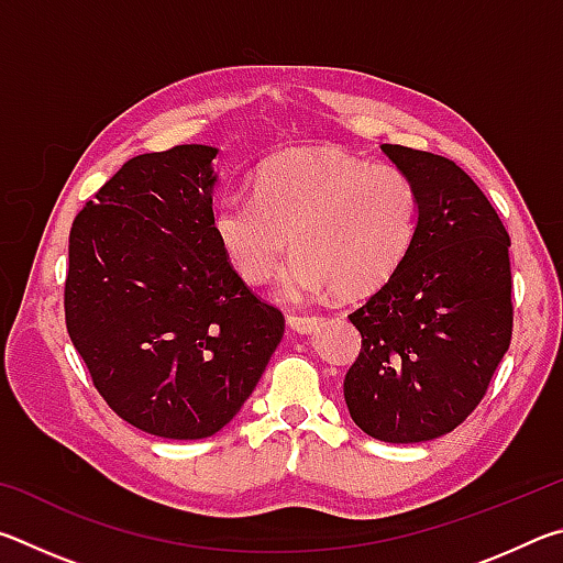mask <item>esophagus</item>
Returning <instances> with one entry per match:
<instances>
[{"instance_id": "obj_1", "label": "esophagus", "mask_w": 563, "mask_h": 563, "mask_svg": "<svg viewBox=\"0 0 563 563\" xmlns=\"http://www.w3.org/2000/svg\"><path fill=\"white\" fill-rule=\"evenodd\" d=\"M318 322H320L318 316H288V325L295 332H300V335H308V332L316 330Z\"/></svg>"}]
</instances>
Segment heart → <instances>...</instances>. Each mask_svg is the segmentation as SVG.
Returning a JSON list of instances; mask_svg holds the SVG:
<instances>
[{
  "label": "heart",
  "instance_id": "1",
  "mask_svg": "<svg viewBox=\"0 0 563 563\" xmlns=\"http://www.w3.org/2000/svg\"><path fill=\"white\" fill-rule=\"evenodd\" d=\"M419 194L402 168L338 148L288 151L255 176V194L231 190L216 206L213 231L247 285L278 271L288 238L298 253L280 295L300 302L335 288L367 295L393 278L415 243Z\"/></svg>",
  "mask_w": 563,
  "mask_h": 563
}]
</instances>
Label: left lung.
Masks as SVG:
<instances>
[{"instance_id":"obj_1","label":"left lung","mask_w":563,"mask_h":563,"mask_svg":"<svg viewBox=\"0 0 563 563\" xmlns=\"http://www.w3.org/2000/svg\"><path fill=\"white\" fill-rule=\"evenodd\" d=\"M415 180L419 223L405 263L350 312L362 347L345 402L379 442L437 440L487 395L511 342L509 233L454 161L383 144Z\"/></svg>"}]
</instances>
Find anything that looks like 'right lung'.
Masks as SVG:
<instances>
[{
	"label": "right lung",
	"mask_w": 563,
	"mask_h": 563,
	"mask_svg": "<svg viewBox=\"0 0 563 563\" xmlns=\"http://www.w3.org/2000/svg\"><path fill=\"white\" fill-rule=\"evenodd\" d=\"M218 148L126 161L74 218L66 330L93 387L129 424L203 440L231 422L280 345L213 231Z\"/></svg>",
	"instance_id": "add662e5"
}]
</instances>
